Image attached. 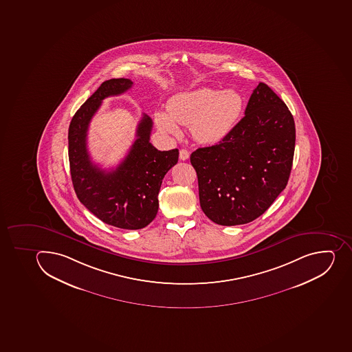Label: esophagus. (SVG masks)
<instances>
[{"mask_svg":"<svg viewBox=\"0 0 352 352\" xmlns=\"http://www.w3.org/2000/svg\"><path fill=\"white\" fill-rule=\"evenodd\" d=\"M190 158V153L186 149L179 150V160H187Z\"/></svg>","mask_w":352,"mask_h":352,"instance_id":"34e87169","label":"esophagus"}]
</instances>
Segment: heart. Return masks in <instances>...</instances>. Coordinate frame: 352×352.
<instances>
[{
    "mask_svg": "<svg viewBox=\"0 0 352 352\" xmlns=\"http://www.w3.org/2000/svg\"><path fill=\"white\" fill-rule=\"evenodd\" d=\"M242 110V98L236 91L196 89L175 95L167 103L168 114L156 113L158 128L170 135H177V124L190 126L195 140L214 144L222 140L236 124Z\"/></svg>",
    "mask_w": 352,
    "mask_h": 352,
    "instance_id": "b5f03b06",
    "label": "heart"
}]
</instances>
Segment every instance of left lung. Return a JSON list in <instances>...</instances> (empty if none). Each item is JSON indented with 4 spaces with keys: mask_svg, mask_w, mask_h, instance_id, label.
Instances as JSON below:
<instances>
[{
    "mask_svg": "<svg viewBox=\"0 0 352 352\" xmlns=\"http://www.w3.org/2000/svg\"><path fill=\"white\" fill-rule=\"evenodd\" d=\"M245 116L211 147L190 155L201 208L220 226L256 220L285 190L293 165L295 122L265 82L254 89Z\"/></svg>",
    "mask_w": 352,
    "mask_h": 352,
    "instance_id": "left-lung-1",
    "label": "left lung"
}]
</instances>
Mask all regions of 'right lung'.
Returning a JSON list of instances; mask_svg holds the SVG:
<instances>
[{
	"instance_id": "1",
	"label": "right lung",
	"mask_w": 352,
	"mask_h": 352,
	"mask_svg": "<svg viewBox=\"0 0 352 352\" xmlns=\"http://www.w3.org/2000/svg\"><path fill=\"white\" fill-rule=\"evenodd\" d=\"M132 85L129 78L102 82L68 129V158L77 197L104 223L126 230L142 229L156 217L162 179L178 162V149L160 151L150 144L153 120L144 114L137 139L116 169L103 170L93 164L87 150L89 122L104 98L122 94Z\"/></svg>"
}]
</instances>
